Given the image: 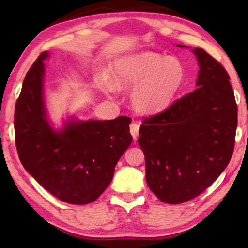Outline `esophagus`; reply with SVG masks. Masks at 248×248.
Segmentation results:
<instances>
[{
	"label": "esophagus",
	"mask_w": 248,
	"mask_h": 248,
	"mask_svg": "<svg viewBox=\"0 0 248 248\" xmlns=\"http://www.w3.org/2000/svg\"><path fill=\"white\" fill-rule=\"evenodd\" d=\"M130 132L132 134L133 139L136 140L140 134V124L138 123H132L130 124Z\"/></svg>",
	"instance_id": "obj_1"
}]
</instances>
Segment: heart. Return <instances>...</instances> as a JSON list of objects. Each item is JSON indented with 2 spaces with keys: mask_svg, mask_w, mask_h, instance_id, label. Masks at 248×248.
I'll return each mask as SVG.
<instances>
[{
  "mask_svg": "<svg viewBox=\"0 0 248 248\" xmlns=\"http://www.w3.org/2000/svg\"><path fill=\"white\" fill-rule=\"evenodd\" d=\"M186 76V67L177 57L144 51L116 59L110 66L112 80L103 76L98 86L105 94L133 87L131 100L134 108L143 114H155L173 102Z\"/></svg>",
  "mask_w": 248,
  "mask_h": 248,
  "instance_id": "b5f03b06",
  "label": "heart"
}]
</instances>
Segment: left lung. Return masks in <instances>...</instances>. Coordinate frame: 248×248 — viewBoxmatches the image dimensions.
Returning <instances> with one entry per match:
<instances>
[{"label": "left lung", "instance_id": "obj_1", "mask_svg": "<svg viewBox=\"0 0 248 248\" xmlns=\"http://www.w3.org/2000/svg\"><path fill=\"white\" fill-rule=\"evenodd\" d=\"M192 52L199 66L197 88L145 118L138 140L147 184L170 204L195 198L217 180L232 156L238 124L227 71L203 49Z\"/></svg>", "mask_w": 248, "mask_h": 248}]
</instances>
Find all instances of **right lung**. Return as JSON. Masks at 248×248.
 <instances>
[{
  "instance_id": "right-lung-1",
  "label": "right lung",
  "mask_w": 248,
  "mask_h": 248,
  "mask_svg": "<svg viewBox=\"0 0 248 248\" xmlns=\"http://www.w3.org/2000/svg\"><path fill=\"white\" fill-rule=\"evenodd\" d=\"M44 52L30 68L15 108L19 159L30 175L53 196L71 204L94 202L114 176L120 156L132 143L131 119L68 118L55 129L45 102Z\"/></svg>"
}]
</instances>
